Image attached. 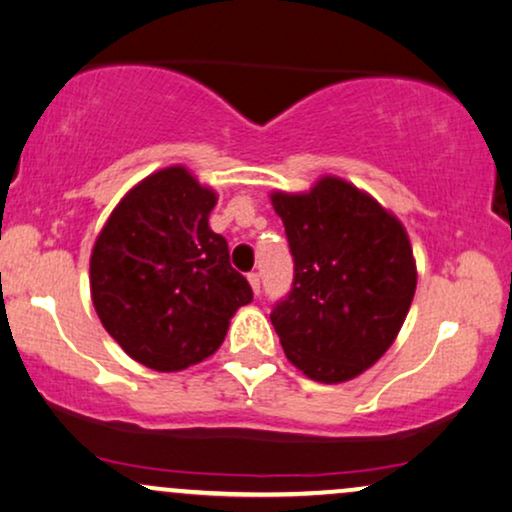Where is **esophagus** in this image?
<instances>
[{
  "label": "esophagus",
  "mask_w": 512,
  "mask_h": 512,
  "mask_svg": "<svg viewBox=\"0 0 512 512\" xmlns=\"http://www.w3.org/2000/svg\"><path fill=\"white\" fill-rule=\"evenodd\" d=\"M248 281H250V285H252V292H255V295H260V288H262L260 274H257V271H250V274H248Z\"/></svg>",
  "instance_id": "obj_1"
}]
</instances>
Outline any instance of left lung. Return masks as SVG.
<instances>
[{"mask_svg":"<svg viewBox=\"0 0 512 512\" xmlns=\"http://www.w3.org/2000/svg\"><path fill=\"white\" fill-rule=\"evenodd\" d=\"M295 262L271 311L283 351L306 377L339 384L384 356L405 323L417 267L403 224L337 177L274 194Z\"/></svg>","mask_w":512,"mask_h":512,"instance_id":"1","label":"left lung"}]
</instances>
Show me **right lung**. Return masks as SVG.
<instances>
[{
  "instance_id": "1",
  "label": "right lung",
  "mask_w": 512,
  "mask_h": 512,
  "mask_svg": "<svg viewBox=\"0 0 512 512\" xmlns=\"http://www.w3.org/2000/svg\"><path fill=\"white\" fill-rule=\"evenodd\" d=\"M217 196L182 166L145 177L109 215L91 255V295L121 349L159 372L213 356L252 288L208 227Z\"/></svg>"
}]
</instances>
